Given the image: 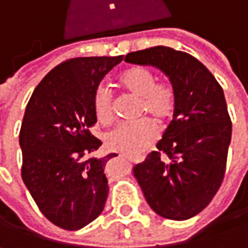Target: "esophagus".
<instances>
[{
	"instance_id": "obj_1",
	"label": "esophagus",
	"mask_w": 248,
	"mask_h": 248,
	"mask_svg": "<svg viewBox=\"0 0 248 248\" xmlns=\"http://www.w3.org/2000/svg\"><path fill=\"white\" fill-rule=\"evenodd\" d=\"M121 156L124 159H129V160H133V162H142V160H144L142 156H140V158H129V156H126V155H121Z\"/></svg>"
}]
</instances>
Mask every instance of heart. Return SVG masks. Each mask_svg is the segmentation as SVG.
<instances>
[{"label": "heart", "mask_w": 248, "mask_h": 248, "mask_svg": "<svg viewBox=\"0 0 248 248\" xmlns=\"http://www.w3.org/2000/svg\"><path fill=\"white\" fill-rule=\"evenodd\" d=\"M119 86L130 96L139 98V116H148L158 124H167L174 115L177 93L170 82H156L155 74L142 65L126 68L118 77ZM93 109L101 124L114 119L112 97L106 86H98L93 94ZM150 119L136 124H119L106 136L109 151L126 156H137L156 139V127Z\"/></svg>", "instance_id": "obj_1"}]
</instances>
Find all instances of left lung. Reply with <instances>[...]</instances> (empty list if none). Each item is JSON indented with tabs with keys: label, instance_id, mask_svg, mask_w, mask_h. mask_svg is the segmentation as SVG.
I'll use <instances>...</instances> for the list:
<instances>
[{
	"label": "left lung",
	"instance_id": "obj_1",
	"mask_svg": "<svg viewBox=\"0 0 248 248\" xmlns=\"http://www.w3.org/2000/svg\"><path fill=\"white\" fill-rule=\"evenodd\" d=\"M124 62L154 65L177 93L170 124L133 173L150 207L160 217L184 221L209 204L224 180L232 122L224 90L189 53L154 46L127 53Z\"/></svg>",
	"mask_w": 248,
	"mask_h": 248
}]
</instances>
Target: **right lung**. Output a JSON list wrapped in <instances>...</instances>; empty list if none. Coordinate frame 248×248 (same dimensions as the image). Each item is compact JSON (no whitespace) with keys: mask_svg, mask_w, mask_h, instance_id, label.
<instances>
[{"mask_svg":"<svg viewBox=\"0 0 248 248\" xmlns=\"http://www.w3.org/2000/svg\"><path fill=\"white\" fill-rule=\"evenodd\" d=\"M122 60L124 56L65 60L39 82L26 107L19 134L23 183L41 213L67 231L81 229L104 210V167L118 155L92 156L101 145L89 130L97 122L93 94Z\"/></svg>","mask_w":248,"mask_h":248,"instance_id":"1","label":"right lung"}]
</instances>
